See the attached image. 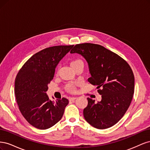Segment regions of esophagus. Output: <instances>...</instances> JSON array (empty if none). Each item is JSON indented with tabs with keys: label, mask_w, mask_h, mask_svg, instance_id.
<instances>
[{
	"label": "esophagus",
	"mask_w": 150,
	"mask_h": 150,
	"mask_svg": "<svg viewBox=\"0 0 150 150\" xmlns=\"http://www.w3.org/2000/svg\"><path fill=\"white\" fill-rule=\"evenodd\" d=\"M77 99V97H72V98H69V100L70 101H74L75 99Z\"/></svg>",
	"instance_id": "obj_1"
}]
</instances>
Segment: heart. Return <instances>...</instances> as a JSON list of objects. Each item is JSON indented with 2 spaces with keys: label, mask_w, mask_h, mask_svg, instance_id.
Returning a JSON list of instances; mask_svg holds the SVG:
<instances>
[{
  "label": "heart",
  "mask_w": 150,
  "mask_h": 150,
  "mask_svg": "<svg viewBox=\"0 0 150 150\" xmlns=\"http://www.w3.org/2000/svg\"><path fill=\"white\" fill-rule=\"evenodd\" d=\"M80 65H83V62L80 60V59H74L72 60L71 62V66L73 68V69H75L76 67H78ZM66 89L69 92H74L76 91V88L74 87V86L72 84H68L66 85Z\"/></svg>",
  "instance_id": "1"
}]
</instances>
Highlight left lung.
I'll return each mask as SVG.
<instances>
[{
	"label": "left lung",
	"instance_id": "1",
	"mask_svg": "<svg viewBox=\"0 0 150 150\" xmlns=\"http://www.w3.org/2000/svg\"><path fill=\"white\" fill-rule=\"evenodd\" d=\"M78 53L87 61L91 77L89 82L97 86L101 101L88 98L84 109V119L98 129H106L116 124L124 116L132 101L134 77L125 60L99 44H76L71 52Z\"/></svg>",
	"mask_w": 150,
	"mask_h": 150
}]
</instances>
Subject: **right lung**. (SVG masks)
Here are the masks:
<instances>
[{
    "instance_id": "add662e5",
    "label": "right lung",
    "mask_w": 150,
    "mask_h": 150,
    "mask_svg": "<svg viewBox=\"0 0 150 150\" xmlns=\"http://www.w3.org/2000/svg\"><path fill=\"white\" fill-rule=\"evenodd\" d=\"M73 46H52L35 53L16 76L14 91L18 106L27 121L36 128L46 129L56 125L69 103L65 98L51 101L46 91L58 63Z\"/></svg>"
}]
</instances>
